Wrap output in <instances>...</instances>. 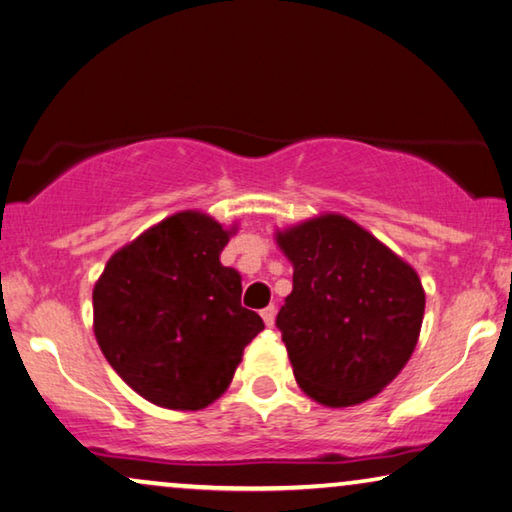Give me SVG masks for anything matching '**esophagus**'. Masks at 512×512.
I'll list each match as a JSON object with an SVG mask.
<instances>
[{"instance_id": "34e87169", "label": "esophagus", "mask_w": 512, "mask_h": 512, "mask_svg": "<svg viewBox=\"0 0 512 512\" xmlns=\"http://www.w3.org/2000/svg\"><path fill=\"white\" fill-rule=\"evenodd\" d=\"M261 316H263V322L267 327H272L274 325V316H277V306L274 304H270V306H265V309L261 311Z\"/></svg>"}]
</instances>
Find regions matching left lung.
<instances>
[{
	"mask_svg": "<svg viewBox=\"0 0 512 512\" xmlns=\"http://www.w3.org/2000/svg\"><path fill=\"white\" fill-rule=\"evenodd\" d=\"M277 242L295 267L277 327L297 384L327 407L373 398L419 341V274L343 215L309 219Z\"/></svg>",
	"mask_w": 512,
	"mask_h": 512,
	"instance_id": "obj_1",
	"label": "left lung"
}]
</instances>
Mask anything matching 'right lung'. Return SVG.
<instances>
[{"label":"right lung","instance_id":"1","mask_svg":"<svg viewBox=\"0 0 512 512\" xmlns=\"http://www.w3.org/2000/svg\"><path fill=\"white\" fill-rule=\"evenodd\" d=\"M229 233L203 212H178L116 251L93 288L102 355L155 405H210L265 327L240 302V274L219 263Z\"/></svg>","mask_w":512,"mask_h":512}]
</instances>
